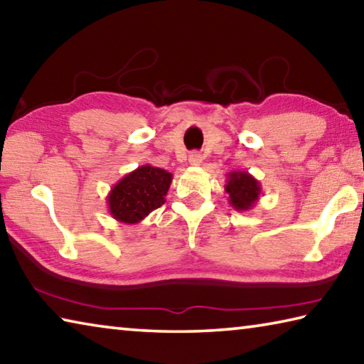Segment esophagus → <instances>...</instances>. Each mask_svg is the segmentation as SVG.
Returning <instances> with one entry per match:
<instances>
[{
  "instance_id": "1",
  "label": "esophagus",
  "mask_w": 364,
  "mask_h": 364,
  "mask_svg": "<svg viewBox=\"0 0 364 364\" xmlns=\"http://www.w3.org/2000/svg\"><path fill=\"white\" fill-rule=\"evenodd\" d=\"M188 162L189 165H193V167H197V165L202 164V156L199 152H191L188 157Z\"/></svg>"
}]
</instances>
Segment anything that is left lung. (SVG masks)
Instances as JSON below:
<instances>
[{
	"label": "left lung",
	"instance_id": "1",
	"mask_svg": "<svg viewBox=\"0 0 364 364\" xmlns=\"http://www.w3.org/2000/svg\"><path fill=\"white\" fill-rule=\"evenodd\" d=\"M225 191L232 208L237 212H247L260 199L262 186L249 171H231L226 175Z\"/></svg>",
	"mask_w": 364,
	"mask_h": 364
}]
</instances>
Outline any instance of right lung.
Listing matches in <instances>:
<instances>
[{
    "label": "right lung",
    "instance_id": "add662e5",
    "mask_svg": "<svg viewBox=\"0 0 364 364\" xmlns=\"http://www.w3.org/2000/svg\"><path fill=\"white\" fill-rule=\"evenodd\" d=\"M173 180L167 170L141 165L115 183L107 194V208L120 223L134 225L165 204V196Z\"/></svg>",
    "mask_w": 364,
    "mask_h": 364
}]
</instances>
